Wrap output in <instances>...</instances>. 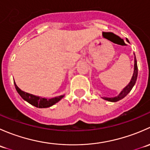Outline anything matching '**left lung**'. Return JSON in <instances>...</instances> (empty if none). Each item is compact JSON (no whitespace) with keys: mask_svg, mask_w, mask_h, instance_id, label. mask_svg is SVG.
<instances>
[{"mask_svg":"<svg viewBox=\"0 0 150 150\" xmlns=\"http://www.w3.org/2000/svg\"><path fill=\"white\" fill-rule=\"evenodd\" d=\"M127 42L129 43L128 39L126 38ZM137 76H138V67H137V59H136L135 54H134V73H133V76L131 78V81H130L129 83L127 85L125 88L121 91L120 93L117 95V96H115V97H101L102 99H104V100H107L108 102H116L117 101L121 100L122 99H123L125 96H126L128 95V93H129L130 91H131V89L133 88V87L134 86V85L136 83V81H137Z\"/></svg>","mask_w":150,"mask_h":150,"instance_id":"8db88e82","label":"left lung"}]
</instances>
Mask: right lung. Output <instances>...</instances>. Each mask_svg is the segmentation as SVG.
<instances>
[{
    "mask_svg": "<svg viewBox=\"0 0 150 150\" xmlns=\"http://www.w3.org/2000/svg\"><path fill=\"white\" fill-rule=\"evenodd\" d=\"M14 86L15 88H16V91L18 92V93L20 95L21 97H22L24 100L28 102L29 104L38 107V108H47V107H51V106H53L54 104H55L58 102H59V101L64 96V95H61V96H56V97L51 98V99H46V98L35 96V95L31 94V93H27V92L23 91L21 90V89L16 86V83L15 82Z\"/></svg>",
    "mask_w": 150,
    "mask_h": 150,
    "instance_id": "add662e5",
    "label": "right lung"
}]
</instances>
